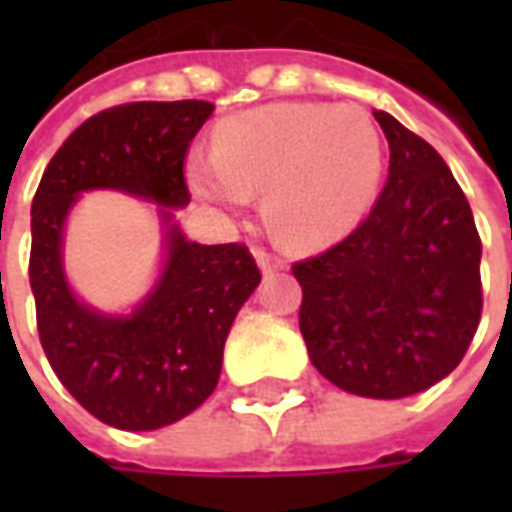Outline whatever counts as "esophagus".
Returning a JSON list of instances; mask_svg holds the SVG:
<instances>
[{
  "label": "esophagus",
  "instance_id": "34e87169",
  "mask_svg": "<svg viewBox=\"0 0 512 512\" xmlns=\"http://www.w3.org/2000/svg\"><path fill=\"white\" fill-rule=\"evenodd\" d=\"M257 266L263 268L266 274H274V271H285V266H288V263H285L282 257L266 252V249H260V252H257Z\"/></svg>",
  "mask_w": 512,
  "mask_h": 512
}]
</instances>
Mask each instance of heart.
<instances>
[{
	"label": "heart",
	"mask_w": 512,
	"mask_h": 512,
	"mask_svg": "<svg viewBox=\"0 0 512 512\" xmlns=\"http://www.w3.org/2000/svg\"><path fill=\"white\" fill-rule=\"evenodd\" d=\"M384 139L359 106L268 104L224 120L213 156L189 164L194 191L230 208L263 191V216L282 244L318 249L343 238L373 202Z\"/></svg>",
	"instance_id": "heart-1"
}]
</instances>
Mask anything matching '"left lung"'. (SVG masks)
<instances>
[{
	"label": "left lung",
	"instance_id": "8db88e82",
	"mask_svg": "<svg viewBox=\"0 0 512 512\" xmlns=\"http://www.w3.org/2000/svg\"><path fill=\"white\" fill-rule=\"evenodd\" d=\"M389 175L354 233L293 266L312 365L351 395H417L461 365L480 312V255L466 194L433 147L386 112Z\"/></svg>",
	"mask_w": 512,
	"mask_h": 512
}]
</instances>
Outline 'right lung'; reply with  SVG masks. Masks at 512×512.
<instances>
[{
    "label": "right lung",
    "mask_w": 512,
    "mask_h": 512,
    "mask_svg": "<svg viewBox=\"0 0 512 512\" xmlns=\"http://www.w3.org/2000/svg\"><path fill=\"white\" fill-rule=\"evenodd\" d=\"M213 115L208 101H136L84 120L54 153L32 200L29 285L40 345L62 386L95 419L156 430L202 406L219 384L224 340L260 282L244 244L186 241L172 208L191 200L183 164ZM117 188L162 205L168 263L131 316L75 299L61 271V227L82 190Z\"/></svg>",
    "instance_id": "1"
}]
</instances>
